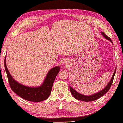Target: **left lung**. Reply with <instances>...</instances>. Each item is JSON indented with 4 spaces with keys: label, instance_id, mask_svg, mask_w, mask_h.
<instances>
[{
    "label": "left lung",
    "instance_id": "1",
    "mask_svg": "<svg viewBox=\"0 0 123 123\" xmlns=\"http://www.w3.org/2000/svg\"><path fill=\"white\" fill-rule=\"evenodd\" d=\"M101 33H102V36L104 37L106 39L110 41V42L112 43V41L111 39L110 38H109L103 32H101ZM115 72H116V69H115V72H114V74H113L112 78H111L110 81V82L107 84V85L104 89H102L101 91H100V92H98V93L94 94L91 95H82L80 93H78V92H76L74 89H73L71 86H70L69 89H70V91H71V93L72 94L73 96L74 97V98L77 99H78V100H82V101L90 102V101H93V100L98 99L100 97H101L102 96H103V95L105 94H106L107 92L109 90V89H110L111 85H112V84L113 80H114V78L115 74Z\"/></svg>",
    "mask_w": 123,
    "mask_h": 123
}]
</instances>
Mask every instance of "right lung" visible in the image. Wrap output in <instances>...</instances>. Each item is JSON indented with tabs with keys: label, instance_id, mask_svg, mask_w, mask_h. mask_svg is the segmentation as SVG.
<instances>
[{
	"label": "right lung",
	"instance_id": "add662e5",
	"mask_svg": "<svg viewBox=\"0 0 123 123\" xmlns=\"http://www.w3.org/2000/svg\"><path fill=\"white\" fill-rule=\"evenodd\" d=\"M4 67L9 85L12 91L22 98L31 102H41L49 98L51 92L53 83L60 69L59 66L51 69L46 75L42 85L38 87H32L22 85L13 79L6 65V57L4 59Z\"/></svg>",
	"mask_w": 123,
	"mask_h": 123
}]
</instances>
